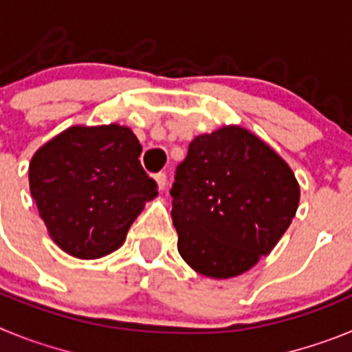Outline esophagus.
Instances as JSON below:
<instances>
[{
  "mask_svg": "<svg viewBox=\"0 0 352 352\" xmlns=\"http://www.w3.org/2000/svg\"><path fill=\"white\" fill-rule=\"evenodd\" d=\"M155 182H157L158 190H164V188H166V185H167V176H166V173L155 174Z\"/></svg>",
  "mask_w": 352,
  "mask_h": 352,
  "instance_id": "34e87169",
  "label": "esophagus"
}]
</instances>
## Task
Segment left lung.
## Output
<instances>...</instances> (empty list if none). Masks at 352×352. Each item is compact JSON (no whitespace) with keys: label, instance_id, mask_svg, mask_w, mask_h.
<instances>
[{"label":"left lung","instance_id":"left-lung-1","mask_svg":"<svg viewBox=\"0 0 352 352\" xmlns=\"http://www.w3.org/2000/svg\"><path fill=\"white\" fill-rule=\"evenodd\" d=\"M170 188L185 263L210 278L254 268L291 226L300 185L287 162L256 133L227 125L197 135Z\"/></svg>","mask_w":352,"mask_h":352}]
</instances>
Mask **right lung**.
I'll return each instance as SVG.
<instances>
[{
    "instance_id": "right-lung-1",
    "label": "right lung",
    "mask_w": 352,
    "mask_h": 352,
    "mask_svg": "<svg viewBox=\"0 0 352 352\" xmlns=\"http://www.w3.org/2000/svg\"><path fill=\"white\" fill-rule=\"evenodd\" d=\"M129 126L74 125L36 149L30 190L51 239L77 259L123 245L144 204L158 195Z\"/></svg>"
}]
</instances>
